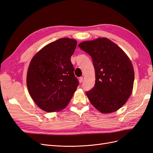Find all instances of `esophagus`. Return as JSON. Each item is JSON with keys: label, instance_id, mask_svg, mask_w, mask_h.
Returning <instances> with one entry per match:
<instances>
[{"label": "esophagus", "instance_id": "34e87169", "mask_svg": "<svg viewBox=\"0 0 153 153\" xmlns=\"http://www.w3.org/2000/svg\"><path fill=\"white\" fill-rule=\"evenodd\" d=\"M83 80H84V77H82V76L80 77V78H79V82H80V83H82V82H83Z\"/></svg>", "mask_w": 153, "mask_h": 153}]
</instances>
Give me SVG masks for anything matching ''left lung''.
I'll return each instance as SVG.
<instances>
[{
    "label": "left lung",
    "mask_w": 153,
    "mask_h": 153,
    "mask_svg": "<svg viewBox=\"0 0 153 153\" xmlns=\"http://www.w3.org/2000/svg\"><path fill=\"white\" fill-rule=\"evenodd\" d=\"M78 47L90 55L95 69V85L86 92L90 102L101 113L119 110L133 91L135 74L130 59L106 38L83 41Z\"/></svg>",
    "instance_id": "1"
}]
</instances>
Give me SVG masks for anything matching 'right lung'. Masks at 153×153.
I'll return each instance as SVG.
<instances>
[{"mask_svg": "<svg viewBox=\"0 0 153 153\" xmlns=\"http://www.w3.org/2000/svg\"><path fill=\"white\" fill-rule=\"evenodd\" d=\"M77 41L60 38L46 45L32 59L27 85L32 99L47 112L64 109L78 85L71 57Z\"/></svg>", "mask_w": 153, "mask_h": 153, "instance_id": "obj_1", "label": "right lung"}]
</instances>
